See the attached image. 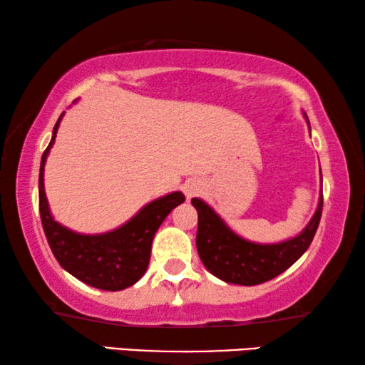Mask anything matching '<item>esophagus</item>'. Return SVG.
Instances as JSON below:
<instances>
[{
	"instance_id": "obj_1",
	"label": "esophagus",
	"mask_w": 365,
	"mask_h": 365,
	"mask_svg": "<svg viewBox=\"0 0 365 365\" xmlns=\"http://www.w3.org/2000/svg\"><path fill=\"white\" fill-rule=\"evenodd\" d=\"M199 191H201V187H199V184H196V182H186V184H184V194H186L187 199L197 196Z\"/></svg>"
}]
</instances>
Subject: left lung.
Instances as JSON below:
<instances>
[{"label": "left lung", "mask_w": 365, "mask_h": 365, "mask_svg": "<svg viewBox=\"0 0 365 365\" xmlns=\"http://www.w3.org/2000/svg\"><path fill=\"white\" fill-rule=\"evenodd\" d=\"M191 202L197 211V252L207 271L229 284L257 286L282 274L307 251L321 222L324 197L319 199L316 214L297 237L267 246L236 236L201 199L194 197Z\"/></svg>", "instance_id": "left-lung-1"}]
</instances>
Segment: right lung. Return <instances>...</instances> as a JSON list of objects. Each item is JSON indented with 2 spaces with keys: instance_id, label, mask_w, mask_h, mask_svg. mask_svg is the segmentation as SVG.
Returning <instances> with one entry per match:
<instances>
[{
  "instance_id": "right-lung-1",
  "label": "right lung",
  "mask_w": 365,
  "mask_h": 365,
  "mask_svg": "<svg viewBox=\"0 0 365 365\" xmlns=\"http://www.w3.org/2000/svg\"><path fill=\"white\" fill-rule=\"evenodd\" d=\"M63 116V114H61ZM54 124L51 143L44 149L39 168V216L48 244L69 274L103 291H123L138 282L146 272L151 244L156 231L174 207L186 201L182 192L168 194L143 207L131 221L123 227L99 236H83L59 226L49 214L46 196H44L43 171L49 148L53 146L56 131L61 121Z\"/></svg>"
}]
</instances>
